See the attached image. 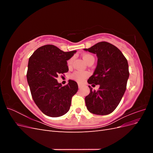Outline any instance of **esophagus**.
Wrapping results in <instances>:
<instances>
[{
  "mask_svg": "<svg viewBox=\"0 0 153 153\" xmlns=\"http://www.w3.org/2000/svg\"><path fill=\"white\" fill-rule=\"evenodd\" d=\"M78 87H79V88H81V87H82V86L80 84H78Z\"/></svg>",
  "mask_w": 153,
  "mask_h": 153,
  "instance_id": "1",
  "label": "esophagus"
}]
</instances>
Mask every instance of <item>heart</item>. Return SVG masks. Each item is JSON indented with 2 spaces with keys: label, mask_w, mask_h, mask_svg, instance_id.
I'll return each instance as SVG.
<instances>
[{
  "label": "heart",
  "mask_w": 153,
  "mask_h": 153,
  "mask_svg": "<svg viewBox=\"0 0 153 153\" xmlns=\"http://www.w3.org/2000/svg\"><path fill=\"white\" fill-rule=\"evenodd\" d=\"M82 57H83V59H84L86 62L90 61V60H91L92 59H94V57L92 56V55L88 54V53H85V54L83 55ZM73 59H74V57H71L68 61L67 64L69 67H70L71 66V64L73 61ZM89 73L88 72L76 71L71 75V78H73V79L77 81L78 82L82 83L85 80V78H87L88 76H89Z\"/></svg>",
  "instance_id": "obj_1"
}]
</instances>
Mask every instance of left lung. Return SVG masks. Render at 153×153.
Returning a JSON list of instances; mask_svg holds the SVG:
<instances>
[{
    "mask_svg": "<svg viewBox=\"0 0 153 153\" xmlns=\"http://www.w3.org/2000/svg\"><path fill=\"white\" fill-rule=\"evenodd\" d=\"M84 50L98 57L94 72L87 82L100 85L97 91L89 86L90 93L85 98L87 108L92 114L108 115L116 108L126 89L128 61L119 49L105 41Z\"/></svg>",
    "mask_w": 153,
    "mask_h": 153,
    "instance_id": "8db88e82",
    "label": "left lung"
}]
</instances>
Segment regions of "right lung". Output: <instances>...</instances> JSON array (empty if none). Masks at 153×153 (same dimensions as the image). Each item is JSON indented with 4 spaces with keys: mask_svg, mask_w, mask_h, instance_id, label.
<instances>
[{
    "mask_svg": "<svg viewBox=\"0 0 153 153\" xmlns=\"http://www.w3.org/2000/svg\"><path fill=\"white\" fill-rule=\"evenodd\" d=\"M76 52H65L47 45L38 48L29 58L27 79L32 99L49 117L62 116L70 108L72 97L78 89L77 83L69 80L67 85L62 86L56 78L59 74L68 71L67 61Z\"/></svg>",
    "mask_w": 153,
    "mask_h": 153,
    "instance_id": "1",
    "label": "right lung"
}]
</instances>
